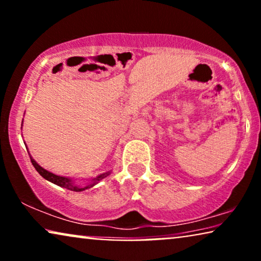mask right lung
Returning <instances> with one entry per match:
<instances>
[{
    "mask_svg": "<svg viewBox=\"0 0 261 261\" xmlns=\"http://www.w3.org/2000/svg\"><path fill=\"white\" fill-rule=\"evenodd\" d=\"M22 123H23V121H22ZM27 151H28V149H27ZM28 154H30V156H31V162H32V164H33V166L35 167V170L38 171L39 174H40L42 178H45L46 180L51 181V183H53V184L58 185V187H60V188H65V189H67V190H71V191L80 192V191H84V190H87V189H90L92 187H95V185L99 183V181H101L103 178L108 177L110 172H112V171H108V172L98 174V176L91 178V179L89 180V183H87L85 185L77 184L76 181L72 179V178L58 176V174H55V173L49 172V171H47V170H45L44 167H41L37 162H35L33 158H32L31 153H28Z\"/></svg>",
    "mask_w": 261,
    "mask_h": 261,
    "instance_id": "add662e5",
    "label": "right lung"
}]
</instances>
